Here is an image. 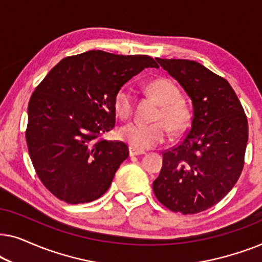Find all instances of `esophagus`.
Returning <instances> with one entry per match:
<instances>
[{"mask_svg":"<svg viewBox=\"0 0 262 262\" xmlns=\"http://www.w3.org/2000/svg\"><path fill=\"white\" fill-rule=\"evenodd\" d=\"M128 154H130V156H139V155H143V154H145V151H143V150H138V149H135L130 146L128 148Z\"/></svg>","mask_w":262,"mask_h":262,"instance_id":"esophagus-1","label":"esophagus"}]
</instances>
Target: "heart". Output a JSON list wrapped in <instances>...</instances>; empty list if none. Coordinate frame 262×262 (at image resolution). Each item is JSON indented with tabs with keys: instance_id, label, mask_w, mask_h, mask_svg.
<instances>
[{
	"instance_id": "1",
	"label": "heart",
	"mask_w": 262,
	"mask_h": 262,
	"mask_svg": "<svg viewBox=\"0 0 262 262\" xmlns=\"http://www.w3.org/2000/svg\"><path fill=\"white\" fill-rule=\"evenodd\" d=\"M148 91L161 107L156 114V123L143 124L139 121L125 125L119 130L121 141L132 148L145 150L162 143L168 128L173 134L185 131L191 120V112L180 99V91L173 81L157 78L148 84ZM114 111L121 119H127L134 110V95L130 88L123 87L116 93L113 101Z\"/></svg>"
}]
</instances>
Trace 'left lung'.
Here are the masks:
<instances>
[{
	"instance_id": "left-lung-1",
	"label": "left lung",
	"mask_w": 262,
	"mask_h": 262,
	"mask_svg": "<svg viewBox=\"0 0 262 262\" xmlns=\"http://www.w3.org/2000/svg\"><path fill=\"white\" fill-rule=\"evenodd\" d=\"M192 101L191 127L164 151L152 189L174 212L198 213L221 202L237 182L248 142V121L225 78L189 59L156 58Z\"/></svg>"
}]
</instances>
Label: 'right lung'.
I'll list each match as a JSON object with an SVG mask.
<instances>
[{
    "instance_id": "1",
    "label": "right lung",
    "mask_w": 262,
    "mask_h": 262,
    "mask_svg": "<svg viewBox=\"0 0 262 262\" xmlns=\"http://www.w3.org/2000/svg\"><path fill=\"white\" fill-rule=\"evenodd\" d=\"M145 68L159 66L145 55L92 50L63 58L35 88L28 103V152L57 198L91 203L110 188L128 148L101 136L116 124V93Z\"/></svg>"
}]
</instances>
